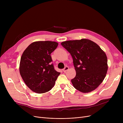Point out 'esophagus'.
Wrapping results in <instances>:
<instances>
[{
    "label": "esophagus",
    "instance_id": "1",
    "mask_svg": "<svg viewBox=\"0 0 123 123\" xmlns=\"http://www.w3.org/2000/svg\"><path fill=\"white\" fill-rule=\"evenodd\" d=\"M69 67H65V68H64L63 70V71L64 72H66V71H67L69 70Z\"/></svg>",
    "mask_w": 123,
    "mask_h": 123
}]
</instances>
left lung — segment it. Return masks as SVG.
Returning a JSON list of instances; mask_svg holds the SVG:
<instances>
[{
  "label": "left lung",
  "instance_id": "left-lung-1",
  "mask_svg": "<svg viewBox=\"0 0 123 123\" xmlns=\"http://www.w3.org/2000/svg\"><path fill=\"white\" fill-rule=\"evenodd\" d=\"M61 45L71 55L76 72L73 87L82 93L91 92L104 80L108 68L105 52L87 39L69 40Z\"/></svg>",
  "mask_w": 123,
  "mask_h": 123
}]
</instances>
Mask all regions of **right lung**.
I'll return each mask as SVG.
<instances>
[{
  "label": "right lung",
  "instance_id": "add662e5",
  "mask_svg": "<svg viewBox=\"0 0 123 123\" xmlns=\"http://www.w3.org/2000/svg\"><path fill=\"white\" fill-rule=\"evenodd\" d=\"M58 45L54 41H35L23 52L19 71L25 84L32 91L44 93L54 87L60 73L56 71L51 63V54Z\"/></svg>",
  "mask_w": 123,
  "mask_h": 123
}]
</instances>
